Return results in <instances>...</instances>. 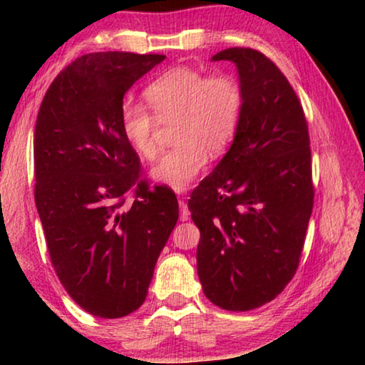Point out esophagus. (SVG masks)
Instances as JSON below:
<instances>
[{
	"mask_svg": "<svg viewBox=\"0 0 365 365\" xmlns=\"http://www.w3.org/2000/svg\"><path fill=\"white\" fill-rule=\"evenodd\" d=\"M178 206H180V220H188V217H190V211H188V206H187V202L185 201H180L178 202Z\"/></svg>",
	"mask_w": 365,
	"mask_h": 365,
	"instance_id": "1",
	"label": "esophagus"
}]
</instances>
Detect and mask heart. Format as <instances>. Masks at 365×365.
Segmentation results:
<instances>
[{"mask_svg":"<svg viewBox=\"0 0 365 365\" xmlns=\"http://www.w3.org/2000/svg\"><path fill=\"white\" fill-rule=\"evenodd\" d=\"M148 106L123 101L119 122L123 138L143 159L158 154L159 123H174V143L153 168V177L185 191L206 169L207 153L217 156L232 143L245 109V91L232 73L174 67L146 86Z\"/></svg>","mask_w":365,"mask_h":365,"instance_id":"heart-1","label":"heart"}]
</instances>
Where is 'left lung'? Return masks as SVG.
<instances>
[{
  "label": "left lung",
  "mask_w": 365,
  "mask_h": 365,
  "mask_svg": "<svg viewBox=\"0 0 365 365\" xmlns=\"http://www.w3.org/2000/svg\"><path fill=\"white\" fill-rule=\"evenodd\" d=\"M245 109L233 145L191 193L197 275L215 306L245 312L275 299L296 274L314 206L309 130L299 98L261 51L228 48Z\"/></svg>",
  "instance_id": "1"
}]
</instances>
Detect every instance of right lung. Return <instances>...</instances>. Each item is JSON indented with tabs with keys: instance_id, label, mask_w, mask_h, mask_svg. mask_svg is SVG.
I'll use <instances>...</instances> for the list:
<instances>
[{
	"instance_id": "obj_1",
	"label": "right lung",
	"mask_w": 365,
	"mask_h": 365,
	"mask_svg": "<svg viewBox=\"0 0 365 365\" xmlns=\"http://www.w3.org/2000/svg\"><path fill=\"white\" fill-rule=\"evenodd\" d=\"M164 58L83 54L53 80L36 115L34 193L49 257L71 298L96 317L143 304L178 220L175 195L141 177L119 122L125 91Z\"/></svg>"
}]
</instances>
